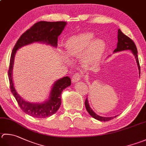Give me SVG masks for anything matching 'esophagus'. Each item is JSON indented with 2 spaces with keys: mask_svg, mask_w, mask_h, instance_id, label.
I'll list each match as a JSON object with an SVG mask.
<instances>
[{
  "mask_svg": "<svg viewBox=\"0 0 146 146\" xmlns=\"http://www.w3.org/2000/svg\"><path fill=\"white\" fill-rule=\"evenodd\" d=\"M81 78H82V74L80 73H76L75 74V75H73L72 82L74 83L77 82L81 79Z\"/></svg>",
  "mask_w": 146,
  "mask_h": 146,
  "instance_id": "34e87169",
  "label": "esophagus"
}]
</instances>
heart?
Wrapping results in <instances>:
<instances>
[{
  "mask_svg": "<svg viewBox=\"0 0 146 146\" xmlns=\"http://www.w3.org/2000/svg\"><path fill=\"white\" fill-rule=\"evenodd\" d=\"M92 32H84L70 37L65 43L68 56L78 58L82 55L83 61L87 65L96 63L105 50V43L101 40H94Z\"/></svg>",
  "mask_w": 146,
  "mask_h": 146,
  "instance_id": "1",
  "label": "heart"
}]
</instances>
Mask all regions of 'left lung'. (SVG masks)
I'll list each match as a JSON object with an SVG mask.
<instances>
[{
	"mask_svg": "<svg viewBox=\"0 0 146 146\" xmlns=\"http://www.w3.org/2000/svg\"><path fill=\"white\" fill-rule=\"evenodd\" d=\"M125 50H130L134 54V56L135 57L137 62L138 67L139 69V74H140L141 73V69H140L141 68H140L139 61L138 56H137V49L135 43L133 42V41L130 38H129V37L127 36V35H125L124 33H123L122 31L119 29L118 31V44H117L116 48L114 50V52H119V51H122ZM85 108H86L87 112L90 114V116H92L93 118L98 119V120L102 121H110L111 119H112L114 118H116V116H115V117H102V116H100L98 115L97 114H96L91 109L90 107L89 106V104H88V99H85Z\"/></svg>",
	"mask_w": 146,
	"mask_h": 146,
	"instance_id": "8db88e82",
	"label": "left lung"
}]
</instances>
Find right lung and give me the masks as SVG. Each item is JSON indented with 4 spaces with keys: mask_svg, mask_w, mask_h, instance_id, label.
<instances>
[{
    "mask_svg": "<svg viewBox=\"0 0 146 146\" xmlns=\"http://www.w3.org/2000/svg\"><path fill=\"white\" fill-rule=\"evenodd\" d=\"M66 25V23L64 21H39L36 23L19 37L11 53L8 70V76L11 92L13 93L21 110L35 118H47L54 115L59 110L61 104V92L66 87L71 85V79L70 77L65 76L54 83L51 90L49 99L47 102L42 104H34L25 101L18 95L14 87L12 71L14 55L18 48L35 42L46 43L52 46L57 47L58 36L64 30Z\"/></svg>",
    "mask_w": 146,
    "mask_h": 146,
    "instance_id": "right-lung-1",
    "label": "right lung"
}]
</instances>
